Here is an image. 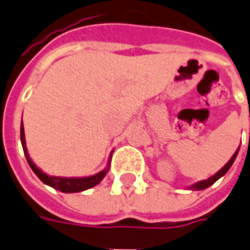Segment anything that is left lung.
<instances>
[{"mask_svg":"<svg viewBox=\"0 0 250 250\" xmlns=\"http://www.w3.org/2000/svg\"><path fill=\"white\" fill-rule=\"evenodd\" d=\"M237 154H238V150L235 151L234 155H233V157L230 158V161H229L228 164H226V165H225V167H223L222 169H221V170L218 172V173L214 174V176H212V177H210V179L203 180V181H199V183H196L195 186H192V187H191L192 189H204V188H207V187L212 186V184L215 183L216 180L219 179V177H222L223 174L226 173V172H228L229 169H230V167H231V165H233V162H234V160H235V157H237Z\"/></svg>","mask_w":250,"mask_h":250,"instance_id":"8db88e82","label":"left lung"}]
</instances>
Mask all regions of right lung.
Here are the masks:
<instances>
[{"label": "right lung", "mask_w": 250, "mask_h": 250, "mask_svg": "<svg viewBox=\"0 0 250 250\" xmlns=\"http://www.w3.org/2000/svg\"><path fill=\"white\" fill-rule=\"evenodd\" d=\"M20 137H21V143H22V150L27 155V161L29 164L31 169L34 170L35 174L39 177L44 184L52 187L55 189H58L61 192H66V193H71V192H81L85 189H89L92 187L97 186L101 180L104 179V176L107 174V169L105 170H101L100 173L95 174V176H90V177H81V179H63V177H54V176H47L46 173H43L39 167L35 165L34 162L31 161L29 155L27 153V146H25V135H24V125L21 122V130H20Z\"/></svg>", "instance_id": "1"}]
</instances>
